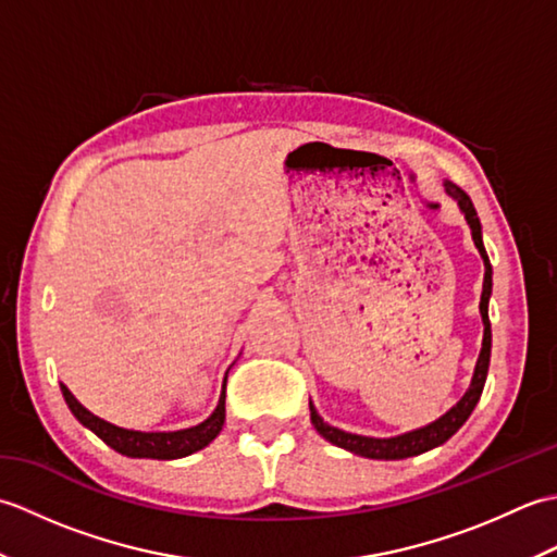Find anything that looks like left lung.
<instances>
[{
    "label": "left lung",
    "mask_w": 557,
    "mask_h": 557,
    "mask_svg": "<svg viewBox=\"0 0 557 557\" xmlns=\"http://www.w3.org/2000/svg\"><path fill=\"white\" fill-rule=\"evenodd\" d=\"M445 191L457 200L459 210L465 212L467 224L471 230V236H474V244L479 248V253L483 258V265H486V275H483V292H481V321H483V345H481V354L474 369V377H471V385L461 397L457 405L449 409L447 413H443L441 419L423 425V429L409 431L405 435H395V437H369V435H357V433H347L339 431L335 425L325 423L321 417H318L315 407L309 401L311 409V423L315 425V431L321 433L325 441H330L337 447H345L354 455L369 457V459H405V457H413L421 453H429V449L443 445L445 441H449L465 423L471 411H474L476 401L483 393V385H486V375H488V363H491V321H488V299H491V289H493V268L486 248H483V239H481V222L476 215V208L471 203V198L461 191L459 186H455L453 182H445Z\"/></svg>",
    "instance_id": "obj_1"
}]
</instances>
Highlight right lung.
<instances>
[{
  "mask_svg": "<svg viewBox=\"0 0 557 557\" xmlns=\"http://www.w3.org/2000/svg\"><path fill=\"white\" fill-rule=\"evenodd\" d=\"M224 381H227V377H224ZM62 395L66 399L71 413H74L86 429H90L102 443H108L112 449H116V453L126 457L180 459L186 455H194L198 449H203L206 445L215 441L224 425V387H222L215 411H212L203 423L191 425V429H184V431H158V433L120 429V425L96 417V413H90L74 395L69 393L66 385H62Z\"/></svg>",
  "mask_w": 557,
  "mask_h": 557,
  "instance_id": "obj_1",
  "label": "right lung"
}]
</instances>
